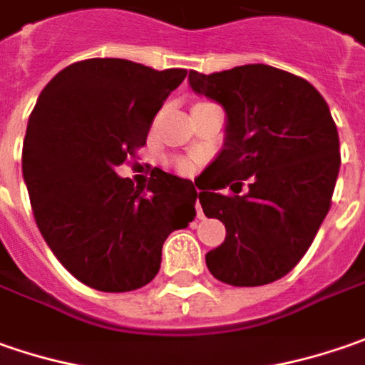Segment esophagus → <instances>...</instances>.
<instances>
[{"label": "esophagus", "instance_id": "obj_1", "mask_svg": "<svg viewBox=\"0 0 365 365\" xmlns=\"http://www.w3.org/2000/svg\"><path fill=\"white\" fill-rule=\"evenodd\" d=\"M196 216H198V218H204V212H202V206H200V200H196Z\"/></svg>", "mask_w": 365, "mask_h": 365}]
</instances>
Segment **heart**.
Instances as JSON below:
<instances>
[{
	"label": "heart",
	"mask_w": 365,
	"mask_h": 365,
	"mask_svg": "<svg viewBox=\"0 0 365 365\" xmlns=\"http://www.w3.org/2000/svg\"><path fill=\"white\" fill-rule=\"evenodd\" d=\"M180 167H182V169H187V163H180Z\"/></svg>",
	"instance_id": "1"
}]
</instances>
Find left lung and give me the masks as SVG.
I'll list each match as a JSON object with an SVG mask.
<instances>
[{
  "mask_svg": "<svg viewBox=\"0 0 365 365\" xmlns=\"http://www.w3.org/2000/svg\"><path fill=\"white\" fill-rule=\"evenodd\" d=\"M187 79L227 112L225 147L196 180L204 214L227 229L206 265L230 286L276 282L304 257L331 208L341 155L329 106L307 79L269 65Z\"/></svg>",
  "mask_w": 365,
  "mask_h": 365,
  "instance_id": "1",
  "label": "left lung"
}]
</instances>
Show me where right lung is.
Here are the masks:
<instances>
[{"instance_id":"right-lung-1","label":"right lung","mask_w":365,"mask_h":365,"mask_svg":"<svg viewBox=\"0 0 365 365\" xmlns=\"http://www.w3.org/2000/svg\"><path fill=\"white\" fill-rule=\"evenodd\" d=\"M185 75L126 58H88L40 91L22 149L26 187L46 245L89 288L147 286L167 237L196 216L190 180L155 167L149 183L135 187L116 173L147 143L153 118Z\"/></svg>"}]
</instances>
